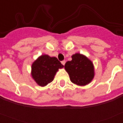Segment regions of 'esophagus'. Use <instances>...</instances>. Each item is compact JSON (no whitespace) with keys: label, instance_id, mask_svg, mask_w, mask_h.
Masks as SVG:
<instances>
[{"label":"esophagus","instance_id":"esophagus-1","mask_svg":"<svg viewBox=\"0 0 123 123\" xmlns=\"http://www.w3.org/2000/svg\"><path fill=\"white\" fill-rule=\"evenodd\" d=\"M65 63H66V62H65V60H63V61H62V63L63 65H65Z\"/></svg>","mask_w":123,"mask_h":123}]
</instances>
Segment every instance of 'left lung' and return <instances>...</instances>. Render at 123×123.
<instances>
[{"label":"left lung","instance_id":"1","mask_svg":"<svg viewBox=\"0 0 123 123\" xmlns=\"http://www.w3.org/2000/svg\"><path fill=\"white\" fill-rule=\"evenodd\" d=\"M72 60L65 65L70 81L76 85L84 86L93 80L95 76L93 62L86 55L79 53L73 54Z\"/></svg>","mask_w":123,"mask_h":123}]
</instances>
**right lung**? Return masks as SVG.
<instances>
[{
    "mask_svg": "<svg viewBox=\"0 0 123 123\" xmlns=\"http://www.w3.org/2000/svg\"><path fill=\"white\" fill-rule=\"evenodd\" d=\"M64 67L55 56L42 55L36 60L31 65V77L37 85L46 86L53 81L56 72Z\"/></svg>",
    "mask_w": 123,
    "mask_h": 123,
    "instance_id": "1",
    "label": "right lung"
}]
</instances>
